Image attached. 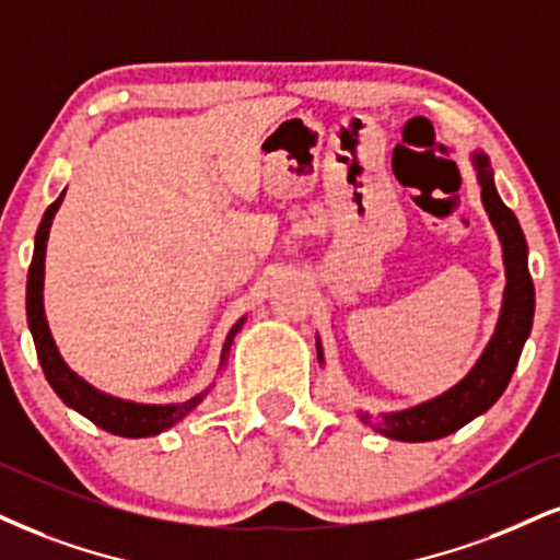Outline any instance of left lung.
Masks as SVG:
<instances>
[{
    "instance_id": "1",
    "label": "left lung",
    "mask_w": 560,
    "mask_h": 560,
    "mask_svg": "<svg viewBox=\"0 0 560 560\" xmlns=\"http://www.w3.org/2000/svg\"><path fill=\"white\" fill-rule=\"evenodd\" d=\"M475 168H478L480 195L486 205L488 218L499 233L503 246V265H506V291H503V306L495 332L482 350L480 361L457 386L444 392L436 399L410 407L402 412H386V416H369L361 412V420L374 431L384 433L386 439L397 441H433L444 439L448 433L459 431L480 412H486L495 399L503 395L506 384L520 363L524 340L529 337L535 316V285L527 267V241L520 228V220L506 205L501 202L493 186V171L488 158L475 153ZM316 353L322 358V345L316 342Z\"/></svg>"
}]
</instances>
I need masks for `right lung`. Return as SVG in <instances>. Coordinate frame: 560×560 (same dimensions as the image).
Wrapping results in <instances>:
<instances>
[{"mask_svg": "<svg viewBox=\"0 0 560 560\" xmlns=\"http://www.w3.org/2000/svg\"><path fill=\"white\" fill-rule=\"evenodd\" d=\"M61 195L57 202L48 205L44 220H40L38 233H36V248H33V261L31 269H27V293H25V312H27V327H31L33 342H36V353L40 361V369H44L46 382L51 384V389L57 392L61 402L72 410H78L80 416H85L88 420H93L95 425L103 428V431L114 433V436H127V439H142V436H155V433L165 431L174 423H178L184 416H189L195 407L202 402V395L186 399V402L178 405H137V402H127V399L119 397H108L103 392L93 389L88 382L74 374L69 365L61 361L57 345H54V337L48 332L46 324V314H44V259H46V241H48V231H51V220L57 215ZM241 319L236 327L231 329L225 337L223 345V361L228 350H231L233 337L241 329Z\"/></svg>", "mask_w": 560, "mask_h": 560, "instance_id": "right-lung-1", "label": "right lung"}]
</instances>
